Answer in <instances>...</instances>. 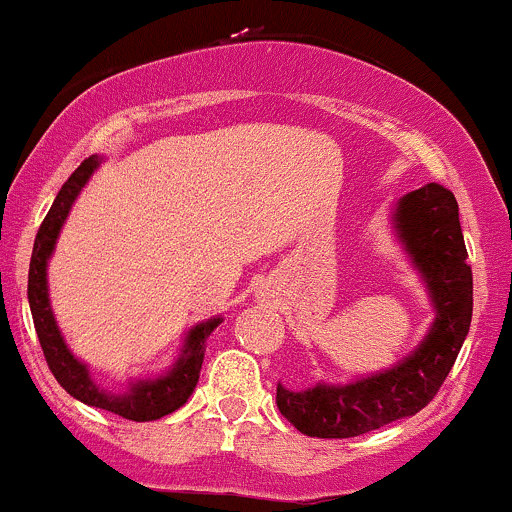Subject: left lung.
Listing matches in <instances>:
<instances>
[{"instance_id": "1", "label": "left lung", "mask_w": 512, "mask_h": 512, "mask_svg": "<svg viewBox=\"0 0 512 512\" xmlns=\"http://www.w3.org/2000/svg\"><path fill=\"white\" fill-rule=\"evenodd\" d=\"M390 219L424 281L433 322L419 346L392 368L346 385L317 383L298 392L276 385V407L310 438H354L414 416L436 397L469 332L472 267L455 195L428 182L399 199Z\"/></svg>"}]
</instances>
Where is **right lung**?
<instances>
[{"label":"right lung","mask_w":512,"mask_h":512,"mask_svg":"<svg viewBox=\"0 0 512 512\" xmlns=\"http://www.w3.org/2000/svg\"><path fill=\"white\" fill-rule=\"evenodd\" d=\"M101 163L103 156L98 154L86 158L74 170L72 178L64 182L62 190L57 192L55 202H52L48 216H45L33 243L31 269H28V303H31L33 325L35 332H38L40 346H43L45 361H48L57 383L69 395L88 404V407L113 411L122 419L156 421L161 416L173 414L175 409H180L192 397L199 380V370H202L204 351H207V339L221 325L223 317H209V320L197 322L192 330H187L185 339H182L180 354L166 373L156 375V378H129L120 390H108V387L98 385L86 363L72 354V349L64 342V334L60 325H57L55 313H52L48 264L76 197L81 195V190H84L86 182L91 180V175L96 173Z\"/></svg>","instance_id":"obj_1"}]
</instances>
